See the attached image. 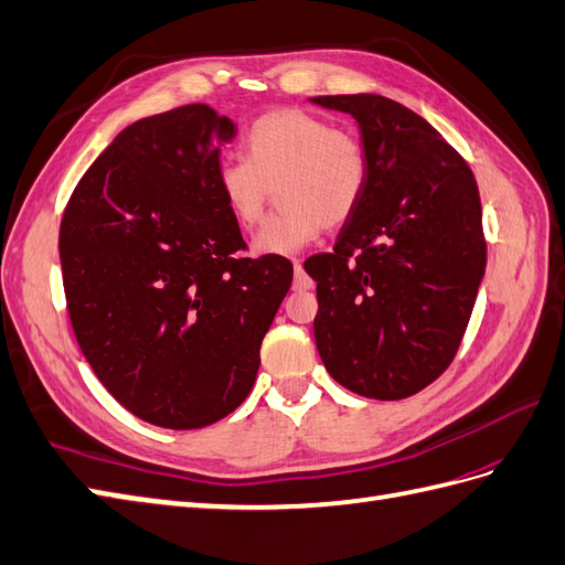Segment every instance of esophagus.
<instances>
[{
	"label": "esophagus",
	"mask_w": 565,
	"mask_h": 565,
	"mask_svg": "<svg viewBox=\"0 0 565 565\" xmlns=\"http://www.w3.org/2000/svg\"><path fill=\"white\" fill-rule=\"evenodd\" d=\"M313 280L307 275L305 266H301V260H295V290H311Z\"/></svg>",
	"instance_id": "obj_1"
}]
</instances>
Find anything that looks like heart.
<instances>
[{
    "mask_svg": "<svg viewBox=\"0 0 565 565\" xmlns=\"http://www.w3.org/2000/svg\"><path fill=\"white\" fill-rule=\"evenodd\" d=\"M369 182V153L354 131L333 129L299 107L260 115L246 129L244 158L220 164L217 189L232 220L254 227L268 201L275 211L254 237V252L295 254L356 213Z\"/></svg>",
    "mask_w": 565,
    "mask_h": 565,
    "instance_id": "b5f03b06",
    "label": "heart"
}]
</instances>
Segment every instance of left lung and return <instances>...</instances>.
Returning <instances> with one entry per match:
<instances>
[{"instance_id":"1","label":"left lung","mask_w":565,"mask_h":565,"mask_svg":"<svg viewBox=\"0 0 565 565\" xmlns=\"http://www.w3.org/2000/svg\"><path fill=\"white\" fill-rule=\"evenodd\" d=\"M350 113L369 153L360 209L316 280V348L340 386L403 401L456 360L487 266L479 189L470 164L429 121L374 93L319 95Z\"/></svg>"}]
</instances>
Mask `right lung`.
Returning <instances> with one entry per match:
<instances>
[{
  "instance_id": "obj_1",
  "label": "right lung",
  "mask_w": 565,
  "mask_h": 565,
  "mask_svg": "<svg viewBox=\"0 0 565 565\" xmlns=\"http://www.w3.org/2000/svg\"><path fill=\"white\" fill-rule=\"evenodd\" d=\"M235 124L191 103L134 121L78 179L60 260L78 348L131 415L201 429L249 395L260 342L292 285L246 252L217 189Z\"/></svg>"
}]
</instances>
